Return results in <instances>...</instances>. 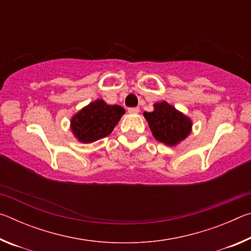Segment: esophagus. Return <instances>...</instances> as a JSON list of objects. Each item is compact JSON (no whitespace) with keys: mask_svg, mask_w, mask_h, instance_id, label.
<instances>
[{"mask_svg":"<svg viewBox=\"0 0 251 251\" xmlns=\"http://www.w3.org/2000/svg\"><path fill=\"white\" fill-rule=\"evenodd\" d=\"M139 112V107H129L128 113L130 114H137Z\"/></svg>","mask_w":251,"mask_h":251,"instance_id":"1","label":"esophagus"}]
</instances>
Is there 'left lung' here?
<instances>
[{
	"mask_svg": "<svg viewBox=\"0 0 251 251\" xmlns=\"http://www.w3.org/2000/svg\"><path fill=\"white\" fill-rule=\"evenodd\" d=\"M152 112H145L151 134L157 141L175 146L184 141L192 130V121L166 101L156 103Z\"/></svg>",
	"mask_w": 251,
	"mask_h": 251,
	"instance_id": "left-lung-1",
	"label": "left lung"
}]
</instances>
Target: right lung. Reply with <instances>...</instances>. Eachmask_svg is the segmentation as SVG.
<instances>
[{
  "label": "right lung",
  "mask_w": 251,
  "mask_h": 251,
  "mask_svg": "<svg viewBox=\"0 0 251 251\" xmlns=\"http://www.w3.org/2000/svg\"><path fill=\"white\" fill-rule=\"evenodd\" d=\"M124 114L122 106L107 105L103 100H97L73 116L71 128L79 142L93 143L112 133Z\"/></svg>",
  "instance_id": "1"
}]
</instances>
